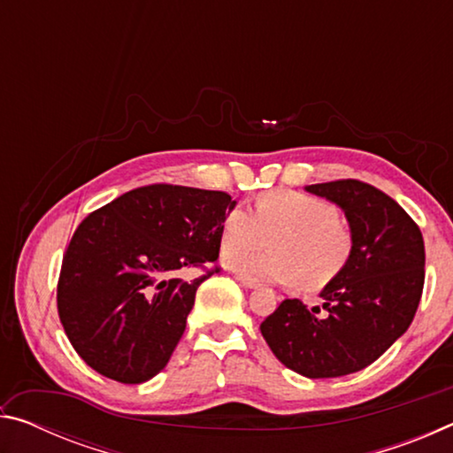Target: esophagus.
Listing matches in <instances>:
<instances>
[{
    "instance_id": "34e87169",
    "label": "esophagus",
    "mask_w": 453,
    "mask_h": 453,
    "mask_svg": "<svg viewBox=\"0 0 453 453\" xmlns=\"http://www.w3.org/2000/svg\"><path fill=\"white\" fill-rule=\"evenodd\" d=\"M235 280L240 281L243 288H248V289H257L259 286H262V283H259L257 280H251V278H248V275H242V273H235Z\"/></svg>"
}]
</instances>
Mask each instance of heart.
<instances>
[{
    "label": "heart",
    "instance_id": "1",
    "mask_svg": "<svg viewBox=\"0 0 453 453\" xmlns=\"http://www.w3.org/2000/svg\"><path fill=\"white\" fill-rule=\"evenodd\" d=\"M272 236L270 252H256ZM251 247V250L241 248ZM224 264L257 281L296 283L318 291L332 283L349 264L354 235L340 221L334 203L300 191H267L256 213L234 208L221 224Z\"/></svg>",
    "mask_w": 453,
    "mask_h": 453
}]
</instances>
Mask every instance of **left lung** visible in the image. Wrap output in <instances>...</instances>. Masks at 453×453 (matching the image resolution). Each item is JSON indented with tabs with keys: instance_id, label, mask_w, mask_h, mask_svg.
I'll list each match as a JSON object with an SVG mask.
<instances>
[{
	"instance_id": "8db88e82",
	"label": "left lung",
	"mask_w": 453,
	"mask_h": 453,
	"mask_svg": "<svg viewBox=\"0 0 453 453\" xmlns=\"http://www.w3.org/2000/svg\"><path fill=\"white\" fill-rule=\"evenodd\" d=\"M335 203L354 235L349 264L308 308L283 300L259 329L280 362L305 378L364 370L405 334L426 278L424 237L400 203L357 180L305 186Z\"/></svg>"
}]
</instances>
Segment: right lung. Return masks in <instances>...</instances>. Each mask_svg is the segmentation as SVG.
Segmentation results:
<instances>
[{
  "mask_svg": "<svg viewBox=\"0 0 453 453\" xmlns=\"http://www.w3.org/2000/svg\"><path fill=\"white\" fill-rule=\"evenodd\" d=\"M235 202L226 191L148 186L81 221L67 245L58 311L73 349L121 383H143L170 362L199 283L191 267L216 262L221 224Z\"/></svg>",
  "mask_w": 453,
  "mask_h": 453,
  "instance_id": "obj_1",
  "label": "right lung"
}]
</instances>
